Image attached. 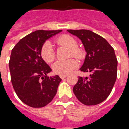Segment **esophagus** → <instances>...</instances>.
Returning <instances> with one entry per match:
<instances>
[{
    "instance_id": "esophagus-1",
    "label": "esophagus",
    "mask_w": 129,
    "mask_h": 129,
    "mask_svg": "<svg viewBox=\"0 0 129 129\" xmlns=\"http://www.w3.org/2000/svg\"><path fill=\"white\" fill-rule=\"evenodd\" d=\"M66 77H67V75H60V77L62 79H64Z\"/></svg>"
}]
</instances>
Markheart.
Masks as SVG:
<instances>
[{"mask_svg":"<svg viewBox=\"0 0 129 129\" xmlns=\"http://www.w3.org/2000/svg\"><path fill=\"white\" fill-rule=\"evenodd\" d=\"M56 42L59 45H64L71 49L72 55L76 58H80L81 57V52L77 48V42L73 37L64 35L56 39ZM41 56L45 61L50 63L55 59V52L53 46L50 42H46L43 45L41 50ZM78 63L73 58L67 60H58L52 66L54 72L59 75H66L71 73L74 69L77 67Z\"/></svg>","mask_w":129,"mask_h":129,"instance_id":"b5f03b06","label":"heart"}]
</instances>
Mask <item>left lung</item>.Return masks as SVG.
I'll return each instance as SVG.
<instances>
[{"mask_svg": "<svg viewBox=\"0 0 129 129\" xmlns=\"http://www.w3.org/2000/svg\"><path fill=\"white\" fill-rule=\"evenodd\" d=\"M67 31L80 39L87 53L81 71L90 73L88 77H79L73 92L85 105H97L107 98L115 83L118 61L114 50L104 38L91 31Z\"/></svg>", "mask_w": 129, "mask_h": 129, "instance_id": "obj_1", "label": "left lung"}]
</instances>
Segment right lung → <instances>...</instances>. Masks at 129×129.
<instances>
[{
  "mask_svg": "<svg viewBox=\"0 0 129 129\" xmlns=\"http://www.w3.org/2000/svg\"><path fill=\"white\" fill-rule=\"evenodd\" d=\"M61 31H36L12 50L9 63L12 85L19 98L30 107H44L56 94L62 79L58 75L47 77L52 69L43 60L41 50L47 40Z\"/></svg>",
  "mask_w": 129,
  "mask_h": 129,
  "instance_id": "1",
  "label": "right lung"
}]
</instances>
